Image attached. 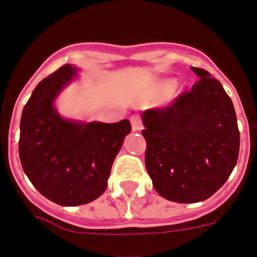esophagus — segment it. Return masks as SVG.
<instances>
[{
  "label": "esophagus",
  "mask_w": 257,
  "mask_h": 257,
  "mask_svg": "<svg viewBox=\"0 0 257 257\" xmlns=\"http://www.w3.org/2000/svg\"><path fill=\"white\" fill-rule=\"evenodd\" d=\"M131 122H132V129L135 131V132H139V131H141V129H143V122H141V118H140V116H137V114H135V116H132V117H131Z\"/></svg>",
  "instance_id": "1"
}]
</instances>
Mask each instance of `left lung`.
<instances>
[{
    "instance_id": "1",
    "label": "left lung",
    "mask_w": 257,
    "mask_h": 257,
    "mask_svg": "<svg viewBox=\"0 0 257 257\" xmlns=\"http://www.w3.org/2000/svg\"><path fill=\"white\" fill-rule=\"evenodd\" d=\"M170 105L143 112L145 165L161 197L197 203L224 185L237 162L240 135L230 96L203 68Z\"/></svg>"
}]
</instances>
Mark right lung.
<instances>
[{
  "label": "right lung",
  "instance_id": "right-lung-1",
  "mask_svg": "<svg viewBox=\"0 0 257 257\" xmlns=\"http://www.w3.org/2000/svg\"><path fill=\"white\" fill-rule=\"evenodd\" d=\"M66 64L45 78L31 93L21 117L20 160L39 193L60 206H80L99 198L108 186L110 169L129 120L113 124L62 117L54 101L78 76Z\"/></svg>",
  "mask_w": 257,
  "mask_h": 257
}]
</instances>
